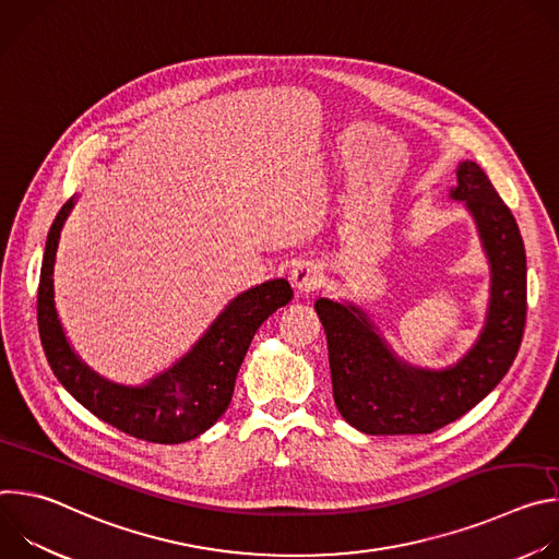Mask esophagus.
Wrapping results in <instances>:
<instances>
[{"label": "esophagus", "mask_w": 559, "mask_h": 559, "mask_svg": "<svg viewBox=\"0 0 559 559\" xmlns=\"http://www.w3.org/2000/svg\"><path fill=\"white\" fill-rule=\"evenodd\" d=\"M323 283V272L316 263L311 261H300L292 270V285L298 294H309L313 289L321 287Z\"/></svg>", "instance_id": "1"}]
</instances>
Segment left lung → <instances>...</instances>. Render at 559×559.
Returning <instances> with one entry per match:
<instances>
[{
    "instance_id": "left-lung-1",
    "label": "left lung",
    "mask_w": 559,
    "mask_h": 559,
    "mask_svg": "<svg viewBox=\"0 0 559 559\" xmlns=\"http://www.w3.org/2000/svg\"><path fill=\"white\" fill-rule=\"evenodd\" d=\"M451 201L464 203L489 261L485 328L471 349L444 369L397 356L362 307L349 300L313 302L328 334L334 403L369 436L431 433L473 409L513 365L526 323V254L511 210L485 170L460 162Z\"/></svg>"
}]
</instances>
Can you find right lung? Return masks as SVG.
Listing matches in <instances>:
<instances>
[{"mask_svg":"<svg viewBox=\"0 0 559 559\" xmlns=\"http://www.w3.org/2000/svg\"><path fill=\"white\" fill-rule=\"evenodd\" d=\"M72 207L74 197L50 225L39 274L37 323L52 373L79 405L132 438L156 444L199 438L229 407L236 373L257 330L294 296L289 283L272 278L231 298L192 349L145 384L112 382L74 354L55 307V257Z\"/></svg>","mask_w":559,"mask_h":559,"instance_id":"1","label":"right lung"}]
</instances>
